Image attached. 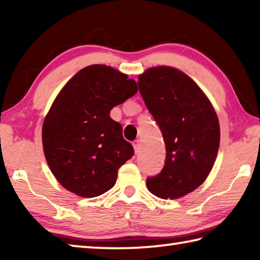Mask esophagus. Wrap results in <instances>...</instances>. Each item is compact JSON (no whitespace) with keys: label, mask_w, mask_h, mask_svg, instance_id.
Returning <instances> with one entry per match:
<instances>
[{"label":"esophagus","mask_w":260,"mask_h":260,"mask_svg":"<svg viewBox=\"0 0 260 260\" xmlns=\"http://www.w3.org/2000/svg\"><path fill=\"white\" fill-rule=\"evenodd\" d=\"M133 147H134V150H135V153H139L140 150H141V143L139 140H136L133 142Z\"/></svg>","instance_id":"34e87169"}]
</instances>
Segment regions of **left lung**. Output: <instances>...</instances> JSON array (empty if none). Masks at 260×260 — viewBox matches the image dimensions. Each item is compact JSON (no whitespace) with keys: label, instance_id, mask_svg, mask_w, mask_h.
<instances>
[{"label":"left lung","instance_id":"8db88e82","mask_svg":"<svg viewBox=\"0 0 260 260\" xmlns=\"http://www.w3.org/2000/svg\"><path fill=\"white\" fill-rule=\"evenodd\" d=\"M138 85L166 147L165 165L147 187L159 199H180L212 170L220 143L217 113L196 82L174 68L148 69Z\"/></svg>","mask_w":260,"mask_h":260}]
</instances>
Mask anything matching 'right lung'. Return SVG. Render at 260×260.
I'll return each mask as SVG.
<instances>
[{"mask_svg": "<svg viewBox=\"0 0 260 260\" xmlns=\"http://www.w3.org/2000/svg\"><path fill=\"white\" fill-rule=\"evenodd\" d=\"M138 93L133 79L107 65L79 71L57 95L42 127L48 165L65 189L96 197L116 183L134 149L110 111Z\"/></svg>", "mask_w": 260, "mask_h": 260, "instance_id": "add662e5", "label": "right lung"}]
</instances>
